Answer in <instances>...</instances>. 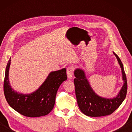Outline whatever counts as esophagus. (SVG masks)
<instances>
[{"label":"esophagus","instance_id":"34e87169","mask_svg":"<svg viewBox=\"0 0 132 132\" xmlns=\"http://www.w3.org/2000/svg\"><path fill=\"white\" fill-rule=\"evenodd\" d=\"M74 72V68L73 67H69L67 70V76L69 79H71L73 77Z\"/></svg>","mask_w":132,"mask_h":132}]
</instances>
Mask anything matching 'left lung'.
Listing matches in <instances>:
<instances>
[{
    "instance_id": "8db88e82",
    "label": "left lung",
    "mask_w": 132,
    "mask_h": 132,
    "mask_svg": "<svg viewBox=\"0 0 132 132\" xmlns=\"http://www.w3.org/2000/svg\"><path fill=\"white\" fill-rule=\"evenodd\" d=\"M121 68L124 84L118 95L112 98H104L95 93L86 79L85 73L81 68H77L74 74L75 93L77 104L81 112L89 117H102L112 113L124 100L127 90V83L124 67L120 57L113 52Z\"/></svg>"
}]
</instances>
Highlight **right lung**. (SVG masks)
Wrapping results in <instances>:
<instances>
[{
    "instance_id": "right-lung-1",
    "label": "right lung",
    "mask_w": 132,
    "mask_h": 132,
    "mask_svg": "<svg viewBox=\"0 0 132 132\" xmlns=\"http://www.w3.org/2000/svg\"><path fill=\"white\" fill-rule=\"evenodd\" d=\"M11 59L7 64L3 91L9 105L20 114L28 117H39L49 113L55 105L59 86L67 79V70L52 71L38 89L30 94L19 93L12 89L9 80Z\"/></svg>"
}]
</instances>
